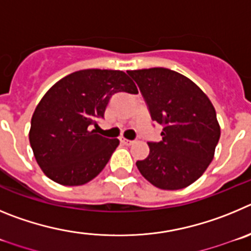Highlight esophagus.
Wrapping results in <instances>:
<instances>
[{
  "label": "esophagus",
  "instance_id": "1",
  "mask_svg": "<svg viewBox=\"0 0 251 251\" xmlns=\"http://www.w3.org/2000/svg\"><path fill=\"white\" fill-rule=\"evenodd\" d=\"M120 141H121V144H124V145H132V144H134V141L125 139V137H121Z\"/></svg>",
  "mask_w": 251,
  "mask_h": 251
}]
</instances>
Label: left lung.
Wrapping results in <instances>:
<instances>
[{
    "instance_id": "left-lung-1",
    "label": "left lung",
    "mask_w": 251,
    "mask_h": 251,
    "mask_svg": "<svg viewBox=\"0 0 251 251\" xmlns=\"http://www.w3.org/2000/svg\"><path fill=\"white\" fill-rule=\"evenodd\" d=\"M148 103L152 121L164 126L160 142L136 161L141 175L162 190L189 186L213 161L220 125L213 103L190 78L164 67L127 71Z\"/></svg>"
}]
</instances>
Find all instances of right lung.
I'll return each instance as SVG.
<instances>
[{
	"label": "right lung",
	"mask_w": 251,
	"mask_h": 251,
	"mask_svg": "<svg viewBox=\"0 0 251 251\" xmlns=\"http://www.w3.org/2000/svg\"><path fill=\"white\" fill-rule=\"evenodd\" d=\"M117 92L137 94L124 71L89 69L72 72L53 85L36 106L30 144L45 175L65 186L91 181L109 162L120 141L96 134Z\"/></svg>",
	"instance_id": "right-lung-1"
}]
</instances>
